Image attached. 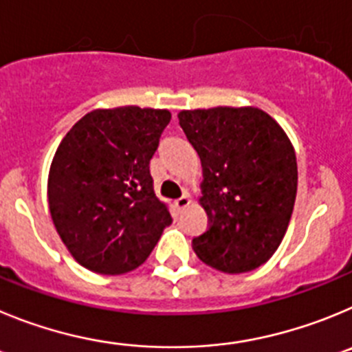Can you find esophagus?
Instances as JSON below:
<instances>
[{
	"label": "esophagus",
	"instance_id": "1",
	"mask_svg": "<svg viewBox=\"0 0 352 352\" xmlns=\"http://www.w3.org/2000/svg\"><path fill=\"white\" fill-rule=\"evenodd\" d=\"M189 205H191V196L189 195H182L180 198L175 199V207L179 208V210H186Z\"/></svg>",
	"mask_w": 352,
	"mask_h": 352
}]
</instances>
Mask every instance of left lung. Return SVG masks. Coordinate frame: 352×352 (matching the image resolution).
Returning a JSON list of instances; mask_svg holds the SVG:
<instances>
[{
    "label": "left lung",
    "mask_w": 352,
    "mask_h": 352,
    "mask_svg": "<svg viewBox=\"0 0 352 352\" xmlns=\"http://www.w3.org/2000/svg\"><path fill=\"white\" fill-rule=\"evenodd\" d=\"M179 124L204 168L208 230L192 239L196 256L226 274L256 270L277 251L293 214L298 166L289 138L256 107L182 110Z\"/></svg>",
    "instance_id": "obj_1"
}]
</instances>
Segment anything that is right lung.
<instances>
[{
	"label": "right lung",
	"instance_id": "right-lung-1",
	"mask_svg": "<svg viewBox=\"0 0 352 352\" xmlns=\"http://www.w3.org/2000/svg\"><path fill=\"white\" fill-rule=\"evenodd\" d=\"M170 119L168 110L98 109L59 144L47 184L50 215L69 254L87 270H135L172 224L148 168Z\"/></svg>",
	"mask_w": 352,
	"mask_h": 352
}]
</instances>
